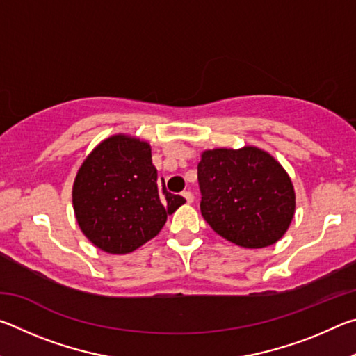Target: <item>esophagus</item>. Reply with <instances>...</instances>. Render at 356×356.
Returning a JSON list of instances; mask_svg holds the SVG:
<instances>
[{
    "instance_id": "1",
    "label": "esophagus",
    "mask_w": 356,
    "mask_h": 356,
    "mask_svg": "<svg viewBox=\"0 0 356 356\" xmlns=\"http://www.w3.org/2000/svg\"><path fill=\"white\" fill-rule=\"evenodd\" d=\"M182 196L185 197V201L188 202V204H191L193 201H195V196H193V193H191V191H184V193H182Z\"/></svg>"
}]
</instances>
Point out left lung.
Returning a JSON list of instances; mask_svg holds the SVG:
<instances>
[{"mask_svg": "<svg viewBox=\"0 0 356 356\" xmlns=\"http://www.w3.org/2000/svg\"><path fill=\"white\" fill-rule=\"evenodd\" d=\"M197 182L204 220L218 236L243 248L276 243L293 218L291 177L265 150H206L197 165Z\"/></svg>", "mask_w": 356, "mask_h": 356, "instance_id": "1", "label": "left lung"}]
</instances>
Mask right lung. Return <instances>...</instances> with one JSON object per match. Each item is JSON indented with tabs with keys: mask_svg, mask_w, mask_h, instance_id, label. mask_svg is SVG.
Here are the masks:
<instances>
[{
	"mask_svg": "<svg viewBox=\"0 0 356 356\" xmlns=\"http://www.w3.org/2000/svg\"><path fill=\"white\" fill-rule=\"evenodd\" d=\"M72 201L84 236L102 251L127 254L154 238L185 200L156 184L146 141L114 135L76 172Z\"/></svg>",
	"mask_w": 356,
	"mask_h": 356,
	"instance_id": "add662e5",
	"label": "right lung"
}]
</instances>
